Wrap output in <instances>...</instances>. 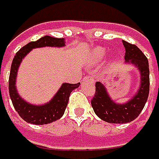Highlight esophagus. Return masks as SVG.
<instances>
[{
	"mask_svg": "<svg viewBox=\"0 0 159 159\" xmlns=\"http://www.w3.org/2000/svg\"><path fill=\"white\" fill-rule=\"evenodd\" d=\"M90 80L92 82H95V79H94V77H92V76H85L84 77V80Z\"/></svg>",
	"mask_w": 159,
	"mask_h": 159,
	"instance_id": "1",
	"label": "esophagus"
}]
</instances>
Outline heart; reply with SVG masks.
<instances>
[{
	"label": "heart",
	"mask_w": 159,
	"mask_h": 159,
	"mask_svg": "<svg viewBox=\"0 0 159 159\" xmlns=\"http://www.w3.org/2000/svg\"><path fill=\"white\" fill-rule=\"evenodd\" d=\"M105 52H106V51L104 49H102V48H97L93 52V56L96 59H101L105 55Z\"/></svg>",
	"instance_id": "b5f03b06"
}]
</instances>
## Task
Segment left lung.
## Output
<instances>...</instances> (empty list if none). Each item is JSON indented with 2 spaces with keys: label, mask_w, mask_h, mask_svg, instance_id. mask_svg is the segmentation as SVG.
Wrapping results in <instances>:
<instances>
[{
  "label": "left lung",
  "mask_w": 159,
  "mask_h": 159,
  "mask_svg": "<svg viewBox=\"0 0 159 159\" xmlns=\"http://www.w3.org/2000/svg\"><path fill=\"white\" fill-rule=\"evenodd\" d=\"M125 47V62L138 68L140 74V85L137 93L127 103L117 104L111 99L106 87L96 82V93L91 100L95 114L103 121L110 123H127L135 120L146 104L149 92L148 61L144 53L135 44L123 40Z\"/></svg>",
  "instance_id": "8db88e82"
}]
</instances>
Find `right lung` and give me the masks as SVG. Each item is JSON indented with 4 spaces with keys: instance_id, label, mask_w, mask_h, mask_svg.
<instances>
[{
    "instance_id": "right-lung-1",
    "label": "right lung",
    "mask_w": 159,
    "mask_h": 159,
    "mask_svg": "<svg viewBox=\"0 0 159 159\" xmlns=\"http://www.w3.org/2000/svg\"><path fill=\"white\" fill-rule=\"evenodd\" d=\"M64 45L65 41L63 38H55L52 36H45L41 37L37 41L30 42L23 46L17 52L13 58L9 78L10 97L15 110L18 112L20 117L27 123L42 125L51 123L60 119L65 112L70 93L75 89L79 88L80 83H63L57 93L54 95V97L50 100V102L42 106L31 105L22 99L17 91L16 78L20 62L28 52L34 48H39L44 46L62 47Z\"/></svg>"
}]
</instances>
